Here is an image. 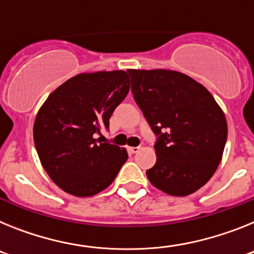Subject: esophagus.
Returning <instances> with one entry per match:
<instances>
[{"label": "esophagus", "mask_w": 254, "mask_h": 254, "mask_svg": "<svg viewBox=\"0 0 254 254\" xmlns=\"http://www.w3.org/2000/svg\"><path fill=\"white\" fill-rule=\"evenodd\" d=\"M138 150H140V147H138V146H131V147H128V151L131 152V154H136V152H137Z\"/></svg>", "instance_id": "obj_1"}]
</instances>
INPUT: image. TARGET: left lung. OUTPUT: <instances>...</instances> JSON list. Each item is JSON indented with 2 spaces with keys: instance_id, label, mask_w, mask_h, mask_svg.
Returning <instances> with one entry per match:
<instances>
[{
  "instance_id": "8db88e82",
  "label": "left lung",
  "mask_w": 254,
  "mask_h": 254,
  "mask_svg": "<svg viewBox=\"0 0 254 254\" xmlns=\"http://www.w3.org/2000/svg\"><path fill=\"white\" fill-rule=\"evenodd\" d=\"M131 91L152 132L156 163L150 183L170 196H188L216 172L228 137L221 108L203 85L170 69H127Z\"/></svg>"
}]
</instances>
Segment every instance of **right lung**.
Listing matches in <instances>:
<instances>
[{
    "mask_svg": "<svg viewBox=\"0 0 254 254\" xmlns=\"http://www.w3.org/2000/svg\"><path fill=\"white\" fill-rule=\"evenodd\" d=\"M129 90L125 71L80 73L47 98L34 122V143L40 163L60 188L77 197L105 190L128 155L125 149L96 138L109 128V118Z\"/></svg>",
    "mask_w": 254,
    "mask_h": 254,
    "instance_id": "obj_1",
    "label": "right lung"
}]
</instances>
